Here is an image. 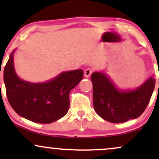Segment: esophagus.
Masks as SVG:
<instances>
[{
  "label": "esophagus",
  "mask_w": 159,
  "mask_h": 159,
  "mask_svg": "<svg viewBox=\"0 0 159 159\" xmlns=\"http://www.w3.org/2000/svg\"><path fill=\"white\" fill-rule=\"evenodd\" d=\"M92 74V70L90 69H87L84 71V76L86 78H89Z\"/></svg>",
  "instance_id": "34e87169"
}]
</instances>
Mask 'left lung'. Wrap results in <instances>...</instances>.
I'll use <instances>...</instances> for the list:
<instances>
[{"label":"left lung","mask_w":159,"mask_h":159,"mask_svg":"<svg viewBox=\"0 0 159 159\" xmlns=\"http://www.w3.org/2000/svg\"><path fill=\"white\" fill-rule=\"evenodd\" d=\"M94 110L110 123H120L136 119L143 114L149 102L156 84L150 76L134 90H120L107 74L93 72L91 75Z\"/></svg>","instance_id":"left-lung-1"}]
</instances>
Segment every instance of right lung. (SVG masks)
I'll return each mask as SVG.
<instances>
[{"label": "right lung", "instance_id": "obj_1", "mask_svg": "<svg viewBox=\"0 0 159 159\" xmlns=\"http://www.w3.org/2000/svg\"><path fill=\"white\" fill-rule=\"evenodd\" d=\"M11 53L3 70L7 96L11 107L19 116L38 123H51L67 114L69 93L83 78L82 69L63 72L43 83L21 79L14 68Z\"/></svg>", "mask_w": 159, "mask_h": 159}]
</instances>
